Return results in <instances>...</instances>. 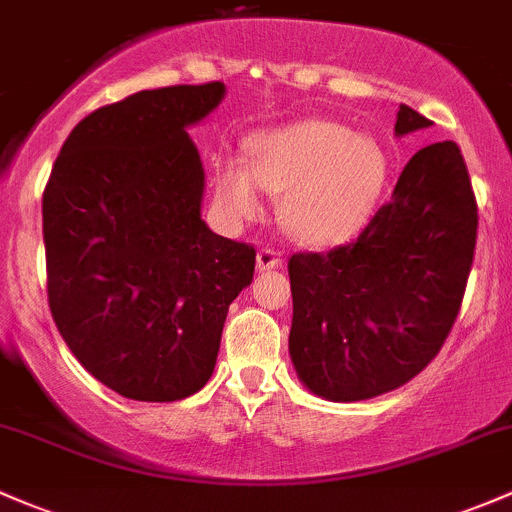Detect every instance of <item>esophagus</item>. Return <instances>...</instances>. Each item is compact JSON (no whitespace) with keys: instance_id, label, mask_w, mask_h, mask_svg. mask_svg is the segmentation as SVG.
<instances>
[{"instance_id":"1","label":"esophagus","mask_w":512,"mask_h":512,"mask_svg":"<svg viewBox=\"0 0 512 512\" xmlns=\"http://www.w3.org/2000/svg\"><path fill=\"white\" fill-rule=\"evenodd\" d=\"M256 266L261 268V271H271V268H280L283 266V256L278 254L273 246H263L261 251H258L256 256Z\"/></svg>"}]
</instances>
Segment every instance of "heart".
Listing matches in <instances>:
<instances>
[{"mask_svg": "<svg viewBox=\"0 0 512 512\" xmlns=\"http://www.w3.org/2000/svg\"><path fill=\"white\" fill-rule=\"evenodd\" d=\"M246 148L249 166L236 158L214 163L219 205L229 217H254L261 184L283 195L280 219L302 244H339L359 232L386 185L383 148L329 119L263 131Z\"/></svg>", "mask_w": 512, "mask_h": 512, "instance_id": "1", "label": "heart"}]
</instances>
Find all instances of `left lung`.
Here are the masks:
<instances>
[{
  "label": "left lung",
  "instance_id": "obj_1",
  "mask_svg": "<svg viewBox=\"0 0 512 512\" xmlns=\"http://www.w3.org/2000/svg\"><path fill=\"white\" fill-rule=\"evenodd\" d=\"M400 107L395 134L430 126ZM476 195L454 141L417 151L354 241L300 251L290 359L300 381L334 403L388 393L415 378L452 332L474 263Z\"/></svg>",
  "mask_w": 512,
  "mask_h": 512
}]
</instances>
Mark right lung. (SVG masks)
Returning a JSON list of instances; mask_svg holds the SVG:
<instances>
[{"label":"right lung","mask_w":512,"mask_h":512,"mask_svg":"<svg viewBox=\"0 0 512 512\" xmlns=\"http://www.w3.org/2000/svg\"><path fill=\"white\" fill-rule=\"evenodd\" d=\"M222 82L144 90L70 131L43 190L48 307L97 381L144 403L197 393L256 249L200 219V153L185 126Z\"/></svg>","instance_id":"right-lung-1"}]
</instances>
